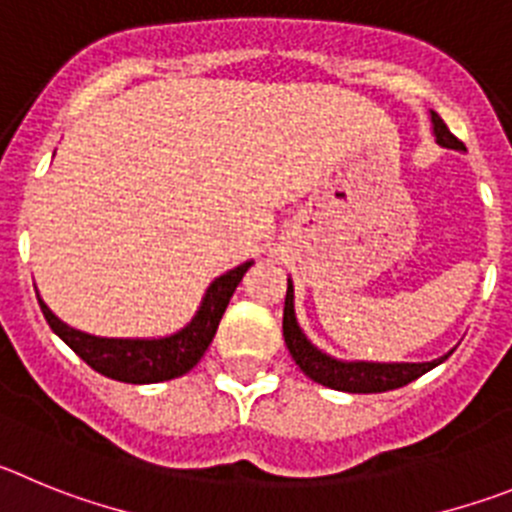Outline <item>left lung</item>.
Wrapping results in <instances>:
<instances>
[{
    "label": "left lung",
    "mask_w": 512,
    "mask_h": 512,
    "mask_svg": "<svg viewBox=\"0 0 512 512\" xmlns=\"http://www.w3.org/2000/svg\"><path fill=\"white\" fill-rule=\"evenodd\" d=\"M431 127H434V137L441 147L449 150H462L467 153L464 142L451 135L444 119L436 112H431ZM296 296H293V280L288 278V293H285V308H283V336L285 347L293 354L296 365L311 377L313 382H319L324 388L342 390V393H385V390L403 388L408 382L418 380L426 375L428 370H434L441 365L451 352L444 357L431 359V362H365V359H336L331 354L321 352L316 344L303 334L296 319Z\"/></svg>",
    "instance_id": "obj_1"
}]
</instances>
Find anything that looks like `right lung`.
<instances>
[{"mask_svg": "<svg viewBox=\"0 0 512 512\" xmlns=\"http://www.w3.org/2000/svg\"><path fill=\"white\" fill-rule=\"evenodd\" d=\"M252 260L232 267L224 275L211 280L206 288L201 306L196 308L193 319L183 329L168 336H147V339H117V336H94L81 329H73L61 321L40 298L38 303L50 329L61 336L63 342L84 359L91 370L101 372L119 382L132 385H150V382H165L173 377L186 375L196 367L204 352L214 339L219 321L229 306V298L237 290L242 275L250 270Z\"/></svg>", "mask_w": 512, "mask_h": 512, "instance_id": "right-lung-1", "label": "right lung"}]
</instances>
